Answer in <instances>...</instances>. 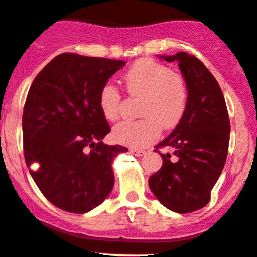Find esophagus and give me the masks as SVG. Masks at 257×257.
<instances>
[{
  "instance_id": "1",
  "label": "esophagus",
  "mask_w": 257,
  "mask_h": 257,
  "mask_svg": "<svg viewBox=\"0 0 257 257\" xmlns=\"http://www.w3.org/2000/svg\"><path fill=\"white\" fill-rule=\"evenodd\" d=\"M130 152H131L132 155H135V156H142V155L145 154L144 150H139V149H131L130 150Z\"/></svg>"
}]
</instances>
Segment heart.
Segmentation results:
<instances>
[{"label": "heart", "instance_id": "obj_1", "mask_svg": "<svg viewBox=\"0 0 257 257\" xmlns=\"http://www.w3.org/2000/svg\"><path fill=\"white\" fill-rule=\"evenodd\" d=\"M126 88L131 95L142 96L140 120H126L112 130L116 142L141 149L156 141L161 127H176L186 112L189 88L181 76L169 66L155 60L144 58L135 62L123 76ZM98 106L103 117L117 120L121 110V93L113 83L102 86Z\"/></svg>", "mask_w": 257, "mask_h": 257}]
</instances>
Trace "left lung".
Instances as JSON below:
<instances>
[{"instance_id":"8db88e82","label":"left lung","mask_w":257,"mask_h":257,"mask_svg":"<svg viewBox=\"0 0 257 257\" xmlns=\"http://www.w3.org/2000/svg\"><path fill=\"white\" fill-rule=\"evenodd\" d=\"M159 57L179 62L189 103L179 125L156 145L172 147L177 160L161 154L164 164L150 177L149 186L166 209L187 214L209 204L227 157L230 120L217 81L199 58L186 52Z\"/></svg>"}]
</instances>
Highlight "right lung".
<instances>
[{
  "mask_svg": "<svg viewBox=\"0 0 257 257\" xmlns=\"http://www.w3.org/2000/svg\"><path fill=\"white\" fill-rule=\"evenodd\" d=\"M126 61L62 53L35 77L22 115L27 166L43 196L58 209L86 214L115 184L112 162L126 147L106 145L111 131L100 91Z\"/></svg>",
  "mask_w": 257,
  "mask_h": 257,
  "instance_id": "1",
  "label": "right lung"
}]
</instances>
